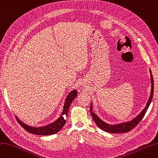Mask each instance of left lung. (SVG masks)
Here are the masks:
<instances>
[{"label":"left lung","instance_id":"8db88e82","mask_svg":"<svg viewBox=\"0 0 158 158\" xmlns=\"http://www.w3.org/2000/svg\"><path fill=\"white\" fill-rule=\"evenodd\" d=\"M150 73H151V95L149 97V101H148L147 103V106L145 107L144 109L142 111L141 113L139 114L137 117H135L134 119H133L132 120H131V121L120 123V124H118V125H108L107 123H104L103 120H101L93 112H92V106L91 105L90 114L92 116V118H93V120H94L95 123L97 125L98 127H99L101 129H102V130H103L106 132L112 133V134H118V133L128 132L136 127V125L138 124V123L141 121V120L143 118V117L145 115V114H146L148 108H149L151 102L152 101V98H153L154 83H153V75H152V73H151V70H150Z\"/></svg>","mask_w":158,"mask_h":158}]
</instances>
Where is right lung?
I'll return each instance as SVG.
<instances>
[{
    "mask_svg": "<svg viewBox=\"0 0 158 158\" xmlns=\"http://www.w3.org/2000/svg\"><path fill=\"white\" fill-rule=\"evenodd\" d=\"M77 96V92L76 90H73L70 92L69 94L68 95L67 98H66V101H65L63 112L61 114L60 118L56 121H55L54 123H52L47 126L42 127H29L24 124L23 122H21L17 117L16 119L18 122L19 123V124L26 131L31 133V134L41 135H48L55 134L59 131H60V129L63 127V126L66 123V120L65 118V115H68V112H69V109L70 106V104L72 103L73 101L75 99Z\"/></svg>",
    "mask_w": 158,
    "mask_h": 158,
    "instance_id": "right-lung-1",
    "label": "right lung"
}]
</instances>
